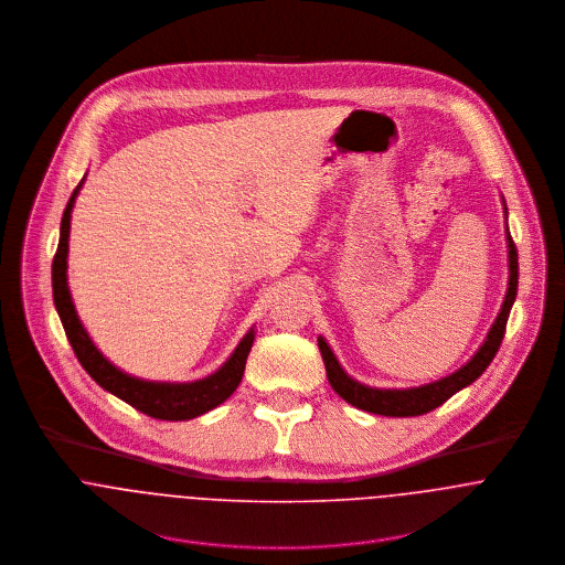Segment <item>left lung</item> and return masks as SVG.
<instances>
[{"instance_id": "1", "label": "left lung", "mask_w": 565, "mask_h": 565, "mask_svg": "<svg viewBox=\"0 0 565 565\" xmlns=\"http://www.w3.org/2000/svg\"><path fill=\"white\" fill-rule=\"evenodd\" d=\"M502 206H504V239H507V260H509V280H507V294L504 300L500 305V313L495 316V320L491 323L487 337H484L481 348L472 354V359L461 365L459 370H455L452 374L419 385V387H403V390H383V387H370L363 385L359 381H354L339 363V359L334 356L332 348L328 345V341L322 334L318 337V345L322 352L323 365H326V376L330 387L345 401V403L363 408L367 413H376V415H387V417H415V415H424L433 408H437L439 404L446 403L448 398H452L457 392L466 390L468 385H472L484 370L489 367V363L493 361L502 337H504V328L507 320L511 313V307L515 302L518 296V249L515 243L509 235V224H507V204L502 198Z\"/></svg>"}]
</instances>
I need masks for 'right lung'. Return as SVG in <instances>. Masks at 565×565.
I'll return each instance as SVG.
<instances>
[{
	"label": "right lung",
	"instance_id": "1",
	"mask_svg": "<svg viewBox=\"0 0 565 565\" xmlns=\"http://www.w3.org/2000/svg\"><path fill=\"white\" fill-rule=\"evenodd\" d=\"M86 178H82L81 184L72 193L67 209L63 213L61 222V239L58 249L52 263V291H54V305L58 311V318L67 332V339L81 361L86 374L108 394L117 396L119 401L135 406L137 411L167 419V422H182L193 419L202 413H209L211 408L220 406L228 401L235 390L239 387L245 370V361L249 354V348L254 343V326L243 334L239 345L228 356V361L215 370L213 374L189 381V383H169V381H146L139 376H132L124 370H119L115 363H110L99 348L88 337L84 323L78 318L70 282H67V256H70V231H72V211L76 204V198L81 193L82 184Z\"/></svg>",
	"mask_w": 565,
	"mask_h": 565
}]
</instances>
